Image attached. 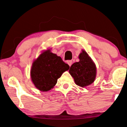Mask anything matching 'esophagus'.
<instances>
[{"label": "esophagus", "instance_id": "34e87169", "mask_svg": "<svg viewBox=\"0 0 127 127\" xmlns=\"http://www.w3.org/2000/svg\"><path fill=\"white\" fill-rule=\"evenodd\" d=\"M67 64H68V65L70 67L71 65H72L73 64V62L71 60H69V61H67Z\"/></svg>", "mask_w": 127, "mask_h": 127}]
</instances>
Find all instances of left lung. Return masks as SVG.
<instances>
[{
	"label": "left lung",
	"mask_w": 127,
	"mask_h": 127,
	"mask_svg": "<svg viewBox=\"0 0 127 127\" xmlns=\"http://www.w3.org/2000/svg\"><path fill=\"white\" fill-rule=\"evenodd\" d=\"M79 62H76L70 67L69 73L78 86L84 87L91 85L95 81L96 68L95 63L85 51L79 54Z\"/></svg>",
	"instance_id": "obj_1"
}]
</instances>
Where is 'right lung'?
Returning a JSON list of instances; mask_svg holds the SVG:
<instances>
[{
    "mask_svg": "<svg viewBox=\"0 0 127 127\" xmlns=\"http://www.w3.org/2000/svg\"><path fill=\"white\" fill-rule=\"evenodd\" d=\"M69 67L62 58L48 50L33 62L31 77L36 88L41 91L47 92L56 85L57 79Z\"/></svg>",
    "mask_w": 127,
    "mask_h": 127,
    "instance_id": "right-lung-1",
    "label": "right lung"
}]
</instances>
